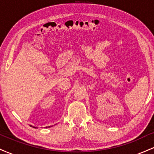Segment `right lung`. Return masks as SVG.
I'll list each match as a JSON object with an SVG mask.
<instances>
[{
	"label": "right lung",
	"mask_w": 154,
	"mask_h": 154,
	"mask_svg": "<svg viewBox=\"0 0 154 154\" xmlns=\"http://www.w3.org/2000/svg\"><path fill=\"white\" fill-rule=\"evenodd\" d=\"M31 127H32V126H31ZM33 128H35V127H33ZM50 128V126H49V127H46V128Z\"/></svg>",
	"instance_id": "right-lung-1"
}]
</instances>
